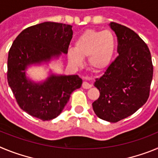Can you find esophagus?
<instances>
[{
	"mask_svg": "<svg viewBox=\"0 0 158 158\" xmlns=\"http://www.w3.org/2000/svg\"><path fill=\"white\" fill-rule=\"evenodd\" d=\"M82 87H83L84 89H90V88H92V85L91 84L88 83V82H86V81H84L83 84H82Z\"/></svg>",
	"mask_w": 158,
	"mask_h": 158,
	"instance_id": "1",
	"label": "esophagus"
}]
</instances>
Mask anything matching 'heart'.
Instances as JSON below:
<instances>
[{"label": "heart", "instance_id": "b5f03b06", "mask_svg": "<svg viewBox=\"0 0 158 158\" xmlns=\"http://www.w3.org/2000/svg\"><path fill=\"white\" fill-rule=\"evenodd\" d=\"M116 49V40L111 31L88 29L77 38L74 49L67 52L68 61L75 67L83 65V58L95 72H101L109 66Z\"/></svg>", "mask_w": 158, "mask_h": 158}]
</instances>
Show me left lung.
Listing matches in <instances>:
<instances>
[{
  "label": "left lung",
  "mask_w": 158,
  "mask_h": 158,
  "mask_svg": "<svg viewBox=\"0 0 158 158\" xmlns=\"http://www.w3.org/2000/svg\"><path fill=\"white\" fill-rule=\"evenodd\" d=\"M118 40V56L94 86L100 97L93 103L101 119L116 123L130 116L146 104L150 96L153 67L150 51L134 31L111 22Z\"/></svg>",
  "instance_id": "obj_1"
}]
</instances>
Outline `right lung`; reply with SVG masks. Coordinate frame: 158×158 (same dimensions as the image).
I'll use <instances>...</instances> for the list:
<instances>
[{"instance_id": "1", "label": "right lung", "mask_w": 158, "mask_h": 158, "mask_svg": "<svg viewBox=\"0 0 158 158\" xmlns=\"http://www.w3.org/2000/svg\"><path fill=\"white\" fill-rule=\"evenodd\" d=\"M72 37L71 25L44 22L24 29L14 40L8 51V85L19 107L31 116L43 121L56 118L71 93L81 86L77 75L51 74L35 83L27 79L25 72L29 65L67 54Z\"/></svg>"}]
</instances>
